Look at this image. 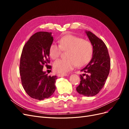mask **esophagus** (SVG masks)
I'll return each instance as SVG.
<instances>
[{
  "mask_svg": "<svg viewBox=\"0 0 129 129\" xmlns=\"http://www.w3.org/2000/svg\"><path fill=\"white\" fill-rule=\"evenodd\" d=\"M57 76H58V77H63V76H67L68 75L67 74H57Z\"/></svg>",
  "mask_w": 129,
  "mask_h": 129,
  "instance_id": "esophagus-1",
  "label": "esophagus"
}]
</instances>
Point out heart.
<instances>
[{"mask_svg":"<svg viewBox=\"0 0 129 129\" xmlns=\"http://www.w3.org/2000/svg\"><path fill=\"white\" fill-rule=\"evenodd\" d=\"M62 50L68 51L67 60H57L53 67L55 72L65 74L76 65L82 67L91 60L93 48L91 43L76 36L68 35L59 40V46L53 43L49 47V55L52 59H56L61 55Z\"/></svg>","mask_w":129,"mask_h":129,"instance_id":"obj_1","label":"heart"}]
</instances>
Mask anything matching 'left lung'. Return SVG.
Here are the masks:
<instances>
[{
	"label": "left lung",
	"instance_id": "1",
	"mask_svg": "<svg viewBox=\"0 0 129 129\" xmlns=\"http://www.w3.org/2000/svg\"><path fill=\"white\" fill-rule=\"evenodd\" d=\"M92 46L91 60L81 70L84 74L80 75V83L76 91L80 95L93 96L103 88L110 69V59L108 50L104 42L95 34L85 30Z\"/></svg>",
	"mask_w": 129,
	"mask_h": 129
}]
</instances>
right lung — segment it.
<instances>
[{
    "mask_svg": "<svg viewBox=\"0 0 129 129\" xmlns=\"http://www.w3.org/2000/svg\"><path fill=\"white\" fill-rule=\"evenodd\" d=\"M53 37L51 32H39L33 34L23 48L20 63L22 87L30 97L43 100L55 91L56 76H48L43 71L49 63V47Z\"/></svg>",
    "mask_w": 129,
    "mask_h": 129,
    "instance_id": "right-lung-1",
    "label": "right lung"
}]
</instances>
